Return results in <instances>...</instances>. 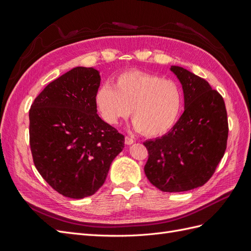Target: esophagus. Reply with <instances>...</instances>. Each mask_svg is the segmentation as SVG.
<instances>
[{"label":"esophagus","instance_id":"obj_1","mask_svg":"<svg viewBox=\"0 0 251 251\" xmlns=\"http://www.w3.org/2000/svg\"><path fill=\"white\" fill-rule=\"evenodd\" d=\"M125 143L127 144V146H130V144H133V143H134V139L131 138V137H128V136H126Z\"/></svg>","mask_w":251,"mask_h":251}]
</instances>
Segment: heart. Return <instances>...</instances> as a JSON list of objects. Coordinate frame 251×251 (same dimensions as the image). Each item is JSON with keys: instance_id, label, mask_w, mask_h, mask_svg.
Instances as JSON below:
<instances>
[{"instance_id": "heart-1", "label": "heart", "mask_w": 251, "mask_h": 251, "mask_svg": "<svg viewBox=\"0 0 251 251\" xmlns=\"http://www.w3.org/2000/svg\"><path fill=\"white\" fill-rule=\"evenodd\" d=\"M94 102L105 124L116 126L133 117V127L150 137L160 136L174 126L183 104L182 91L176 82L140 71L119 74L113 87L102 85Z\"/></svg>"}]
</instances>
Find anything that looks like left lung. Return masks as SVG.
<instances>
[{
	"label": "left lung",
	"mask_w": 251,
	"mask_h": 251,
	"mask_svg": "<svg viewBox=\"0 0 251 251\" xmlns=\"http://www.w3.org/2000/svg\"><path fill=\"white\" fill-rule=\"evenodd\" d=\"M171 71L183 89L184 112L169 133L143 142L149 151L144 173L160 191L180 193L214 175L226 150L228 121L223 97L206 80L182 67Z\"/></svg>",
	"instance_id": "left-lung-1"
}]
</instances>
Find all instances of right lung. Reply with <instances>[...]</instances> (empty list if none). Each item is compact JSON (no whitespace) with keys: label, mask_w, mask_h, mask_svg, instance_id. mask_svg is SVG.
<instances>
[{"label":"right lung","mask_w":251,"mask_h":251,"mask_svg":"<svg viewBox=\"0 0 251 251\" xmlns=\"http://www.w3.org/2000/svg\"><path fill=\"white\" fill-rule=\"evenodd\" d=\"M100 86L94 68H73L51 81L29 111L35 168L68 198L95 194L125 147V136L98 116L94 97Z\"/></svg>","instance_id":"1"}]
</instances>
